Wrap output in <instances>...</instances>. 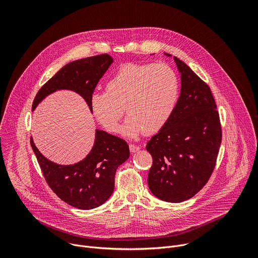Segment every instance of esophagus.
Returning <instances> with one entry per match:
<instances>
[{"label":"esophagus","instance_id":"1","mask_svg":"<svg viewBox=\"0 0 258 258\" xmlns=\"http://www.w3.org/2000/svg\"><path fill=\"white\" fill-rule=\"evenodd\" d=\"M130 150L131 152H138L140 150V146L136 144H130Z\"/></svg>","mask_w":258,"mask_h":258}]
</instances>
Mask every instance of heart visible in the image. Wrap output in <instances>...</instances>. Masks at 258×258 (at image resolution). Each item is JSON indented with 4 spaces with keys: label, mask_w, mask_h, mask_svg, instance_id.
Wrapping results in <instances>:
<instances>
[{
    "label": "heart",
    "mask_w": 258,
    "mask_h": 258,
    "mask_svg": "<svg viewBox=\"0 0 258 258\" xmlns=\"http://www.w3.org/2000/svg\"><path fill=\"white\" fill-rule=\"evenodd\" d=\"M178 96V80L165 63H126L106 83V92L95 93L93 115L108 132L116 133L125 111L122 133L135 137L143 131L154 134L169 119Z\"/></svg>",
    "instance_id": "heart-1"
}]
</instances>
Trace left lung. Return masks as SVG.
Wrapping results in <instances>:
<instances>
[{
  "label": "left lung",
  "instance_id": "left-lung-1",
  "mask_svg": "<svg viewBox=\"0 0 258 258\" xmlns=\"http://www.w3.org/2000/svg\"><path fill=\"white\" fill-rule=\"evenodd\" d=\"M173 59L180 72V96L169 119L146 149L153 159L149 189L163 201L178 203L206 185L216 164L223 132L209 86L186 63Z\"/></svg>",
  "mask_w": 258,
  "mask_h": 258
}]
</instances>
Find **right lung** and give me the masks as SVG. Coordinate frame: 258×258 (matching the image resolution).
Here are the masks:
<instances>
[{
    "label": "right lung",
    "mask_w": 258,
    "mask_h": 258,
    "mask_svg": "<svg viewBox=\"0 0 258 258\" xmlns=\"http://www.w3.org/2000/svg\"><path fill=\"white\" fill-rule=\"evenodd\" d=\"M112 62L111 56L101 54L66 64L39 90L32 102V110L46 96L64 89L79 93L91 109L90 101L95 88ZM30 145L52 191L65 203L85 210L102 205L111 196L116 169L130 157L128 145L123 139L99 130L96 131L92 151L84 160L72 165H60L48 160L31 138Z\"/></svg>",
    "instance_id": "add662e5"
}]
</instances>
